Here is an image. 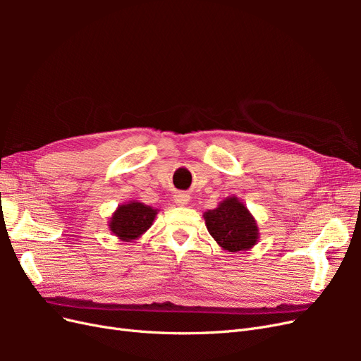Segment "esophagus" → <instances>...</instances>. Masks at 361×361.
I'll return each instance as SVG.
<instances>
[{
  "mask_svg": "<svg viewBox=\"0 0 361 361\" xmlns=\"http://www.w3.org/2000/svg\"><path fill=\"white\" fill-rule=\"evenodd\" d=\"M173 200L178 206H185V204H188V202H190V195L185 194V192H178L173 197Z\"/></svg>",
  "mask_w": 361,
  "mask_h": 361,
  "instance_id": "1",
  "label": "esophagus"
}]
</instances>
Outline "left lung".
I'll return each mask as SVG.
<instances>
[{
  "label": "left lung",
  "mask_w": 361,
  "mask_h": 361,
  "mask_svg": "<svg viewBox=\"0 0 361 361\" xmlns=\"http://www.w3.org/2000/svg\"><path fill=\"white\" fill-rule=\"evenodd\" d=\"M207 232L216 244L231 253H243L259 241L256 218L236 195L218 203L215 209L203 214Z\"/></svg>",
  "instance_id": "1"
}]
</instances>
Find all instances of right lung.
<instances>
[{
  "instance_id": "right-lung-1",
  "label": "right lung",
  "mask_w": 361,
  "mask_h": 361,
  "mask_svg": "<svg viewBox=\"0 0 361 361\" xmlns=\"http://www.w3.org/2000/svg\"><path fill=\"white\" fill-rule=\"evenodd\" d=\"M157 214L158 209H154L152 206L137 200H129L118 204L108 221V226H110L111 233H114L120 241L130 243L147 232V228L154 224Z\"/></svg>"
}]
</instances>
